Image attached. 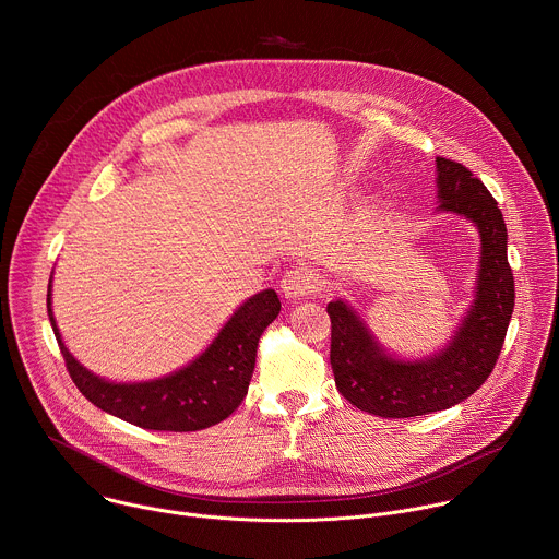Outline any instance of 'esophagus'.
Masks as SVG:
<instances>
[{"mask_svg":"<svg viewBox=\"0 0 559 559\" xmlns=\"http://www.w3.org/2000/svg\"><path fill=\"white\" fill-rule=\"evenodd\" d=\"M281 289L287 298H300V296H311L318 289V274H313L307 267H294L287 270L283 281H281Z\"/></svg>","mask_w":559,"mask_h":559,"instance_id":"obj_1","label":"esophagus"}]
</instances>
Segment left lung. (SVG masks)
I'll return each instance as SVG.
<instances>
[{"instance_id": "1", "label": "left lung", "mask_w": 559, "mask_h": 559, "mask_svg": "<svg viewBox=\"0 0 559 559\" xmlns=\"http://www.w3.org/2000/svg\"><path fill=\"white\" fill-rule=\"evenodd\" d=\"M436 162L440 210L466 216L483 238L475 300L449 347L416 362L389 358L352 307L341 300L328 305L336 386L354 407L380 418L442 412L480 389L498 362L515 305L507 225L498 201L462 164L444 156Z\"/></svg>"}]
</instances>
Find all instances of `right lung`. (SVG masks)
I'll list each match as a JSON object with an SVG mask.
<instances>
[{"label":"right lung","mask_w":559,"mask_h":559,"mask_svg":"<svg viewBox=\"0 0 559 559\" xmlns=\"http://www.w3.org/2000/svg\"><path fill=\"white\" fill-rule=\"evenodd\" d=\"M278 311L276 292L265 289L238 307L212 345L188 367L162 380L117 384L91 373L66 349L48 287V318L76 389L99 409L152 431H199L231 416L248 395L259 341Z\"/></svg>","instance_id":"obj_1"}]
</instances>
